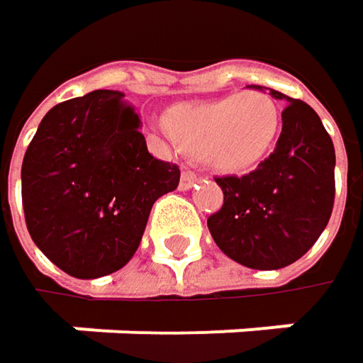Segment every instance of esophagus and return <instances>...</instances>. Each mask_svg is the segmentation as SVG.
<instances>
[{
    "label": "esophagus",
    "mask_w": 363,
    "mask_h": 363,
    "mask_svg": "<svg viewBox=\"0 0 363 363\" xmlns=\"http://www.w3.org/2000/svg\"><path fill=\"white\" fill-rule=\"evenodd\" d=\"M199 182V175L194 171H182V177H179V190H190L194 184Z\"/></svg>",
    "instance_id": "1"
}]
</instances>
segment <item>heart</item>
Masks as SVG:
<instances>
[{
    "mask_svg": "<svg viewBox=\"0 0 363 363\" xmlns=\"http://www.w3.org/2000/svg\"><path fill=\"white\" fill-rule=\"evenodd\" d=\"M280 111L263 91L184 102L162 114L167 135L190 155L225 173L257 167L280 131Z\"/></svg>",
    "mask_w": 363,
    "mask_h": 363,
    "instance_id": "heart-1",
    "label": "heart"
}]
</instances>
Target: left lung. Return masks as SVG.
<instances>
[{
    "label": "left lung",
    "mask_w": 363,
    "mask_h": 363,
    "mask_svg": "<svg viewBox=\"0 0 363 363\" xmlns=\"http://www.w3.org/2000/svg\"><path fill=\"white\" fill-rule=\"evenodd\" d=\"M269 94L286 102L276 150L242 177H215L223 204L206 219L215 245L250 269H280L301 259L335 204V146L320 116L301 100Z\"/></svg>",
    "instance_id": "1"
}]
</instances>
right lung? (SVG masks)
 <instances>
[{
    "label": "right lung",
    "instance_id": "1",
    "mask_svg": "<svg viewBox=\"0 0 363 363\" xmlns=\"http://www.w3.org/2000/svg\"><path fill=\"white\" fill-rule=\"evenodd\" d=\"M125 94L96 89L56 104L23 160V206L39 250L72 278L121 269L138 250L152 204L179 184L155 159Z\"/></svg>",
    "mask_w": 363,
    "mask_h": 363
}]
</instances>
